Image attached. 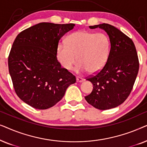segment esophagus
I'll list each match as a JSON object with an SVG mask.
<instances>
[{"instance_id": "esophagus-1", "label": "esophagus", "mask_w": 147, "mask_h": 147, "mask_svg": "<svg viewBox=\"0 0 147 147\" xmlns=\"http://www.w3.org/2000/svg\"><path fill=\"white\" fill-rule=\"evenodd\" d=\"M76 81H77V82H82L84 81V79L81 77H79V76H78V77L76 78Z\"/></svg>"}]
</instances>
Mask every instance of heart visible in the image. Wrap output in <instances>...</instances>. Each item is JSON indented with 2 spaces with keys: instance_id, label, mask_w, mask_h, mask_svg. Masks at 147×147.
Returning <instances> with one entry per match:
<instances>
[{
  "instance_id": "heart-1",
  "label": "heart",
  "mask_w": 147,
  "mask_h": 147,
  "mask_svg": "<svg viewBox=\"0 0 147 147\" xmlns=\"http://www.w3.org/2000/svg\"><path fill=\"white\" fill-rule=\"evenodd\" d=\"M110 43L103 33L78 31L66 37L57 49L58 61L64 69H71L77 60L76 72L94 74L101 70L107 62Z\"/></svg>"
}]
</instances>
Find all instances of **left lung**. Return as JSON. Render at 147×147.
Instances as JSON below:
<instances>
[{"label": "left lung", "mask_w": 147, "mask_h": 147, "mask_svg": "<svg viewBox=\"0 0 147 147\" xmlns=\"http://www.w3.org/2000/svg\"><path fill=\"white\" fill-rule=\"evenodd\" d=\"M89 27L107 33L110 50L101 71L87 79L94 87L85 99L97 109H111L123 103L131 92L139 68L137 53L132 39L114 26L103 23Z\"/></svg>", "instance_id": "1"}]
</instances>
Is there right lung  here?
Listing matches in <instances>:
<instances>
[{
    "instance_id": "1",
    "label": "right lung",
    "mask_w": 147,
    "mask_h": 147,
    "mask_svg": "<svg viewBox=\"0 0 147 147\" xmlns=\"http://www.w3.org/2000/svg\"><path fill=\"white\" fill-rule=\"evenodd\" d=\"M75 24L40 23L17 36L8 64L16 94L21 100L39 110L53 106L76 77L61 67L57 59L61 38Z\"/></svg>"
}]
</instances>
